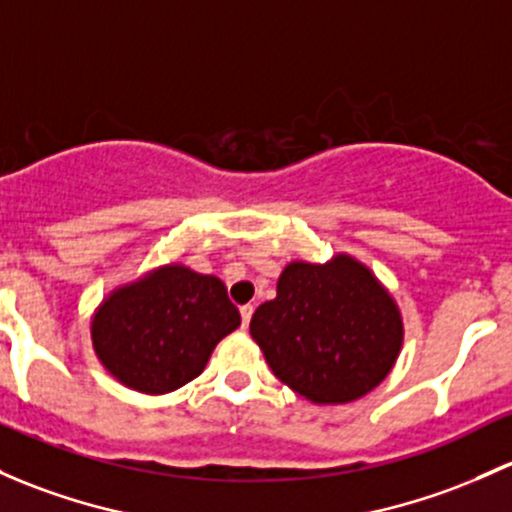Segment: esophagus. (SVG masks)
I'll use <instances>...</instances> for the list:
<instances>
[{
  "label": "esophagus",
  "mask_w": 512,
  "mask_h": 512,
  "mask_svg": "<svg viewBox=\"0 0 512 512\" xmlns=\"http://www.w3.org/2000/svg\"><path fill=\"white\" fill-rule=\"evenodd\" d=\"M252 311H255V306L252 304H245L240 306V316H242V326H250V319H252Z\"/></svg>",
  "instance_id": "34e87169"
}]
</instances>
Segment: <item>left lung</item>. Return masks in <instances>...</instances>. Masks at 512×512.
<instances>
[{
  "instance_id": "8db88e82",
  "label": "left lung",
  "mask_w": 512,
  "mask_h": 512,
  "mask_svg": "<svg viewBox=\"0 0 512 512\" xmlns=\"http://www.w3.org/2000/svg\"><path fill=\"white\" fill-rule=\"evenodd\" d=\"M250 333L284 385L316 405H343L387 378L402 348V316L375 274L348 255L292 262Z\"/></svg>"
}]
</instances>
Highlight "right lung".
I'll use <instances>...</instances> for the list:
<instances>
[{"instance_id": "add662e5", "label": "right lung", "mask_w": 512, "mask_h": 512, "mask_svg": "<svg viewBox=\"0 0 512 512\" xmlns=\"http://www.w3.org/2000/svg\"><path fill=\"white\" fill-rule=\"evenodd\" d=\"M240 311L218 277L159 267L115 289L93 316V348L122 385L147 395L179 390L203 373Z\"/></svg>"}]
</instances>
